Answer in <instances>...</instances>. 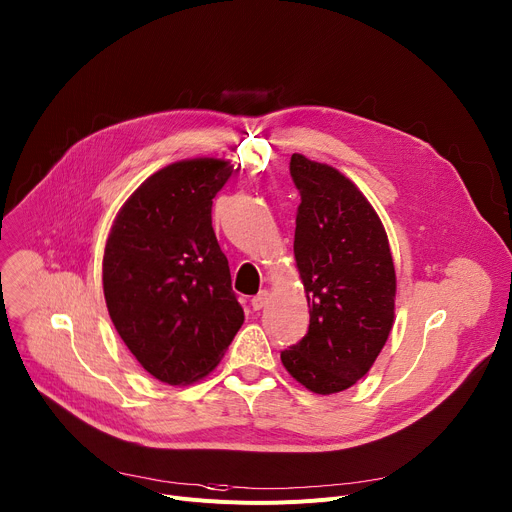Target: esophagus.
<instances>
[{
  "label": "esophagus",
  "instance_id": "obj_1",
  "mask_svg": "<svg viewBox=\"0 0 512 512\" xmlns=\"http://www.w3.org/2000/svg\"><path fill=\"white\" fill-rule=\"evenodd\" d=\"M267 298H269V290H261L257 296H253V298H251L253 310H261V308L267 304Z\"/></svg>",
  "mask_w": 512,
  "mask_h": 512
}]
</instances>
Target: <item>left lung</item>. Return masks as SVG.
<instances>
[{
	"instance_id": "left-lung-1",
	"label": "left lung",
	"mask_w": 512,
	"mask_h": 512,
	"mask_svg": "<svg viewBox=\"0 0 512 512\" xmlns=\"http://www.w3.org/2000/svg\"><path fill=\"white\" fill-rule=\"evenodd\" d=\"M300 190L294 257L310 308L306 337L282 351L288 374L314 394L361 380L394 324L396 271L386 228L339 169L294 153Z\"/></svg>"
}]
</instances>
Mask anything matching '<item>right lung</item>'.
<instances>
[{
  "mask_svg": "<svg viewBox=\"0 0 512 512\" xmlns=\"http://www.w3.org/2000/svg\"><path fill=\"white\" fill-rule=\"evenodd\" d=\"M230 161H175L147 177L114 218L104 298L114 327L153 378L188 386L220 363L245 320L212 228Z\"/></svg>",
  "mask_w": 512,
  "mask_h": 512,
  "instance_id": "obj_1",
  "label": "right lung"
}]
</instances>
